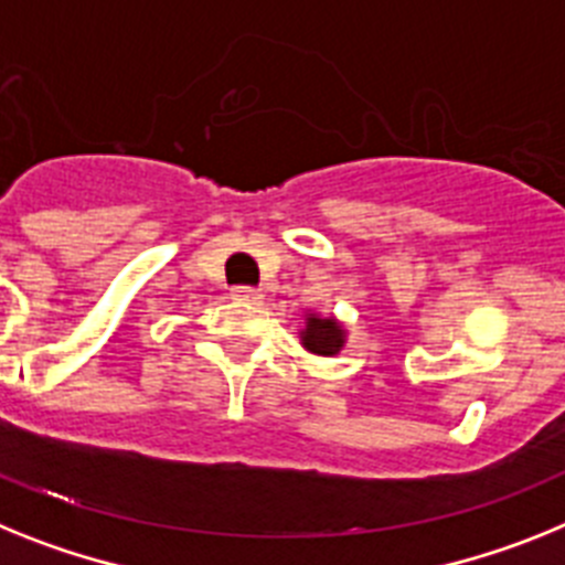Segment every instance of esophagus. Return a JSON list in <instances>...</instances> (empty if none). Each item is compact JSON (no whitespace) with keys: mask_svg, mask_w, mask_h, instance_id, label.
Returning <instances> with one entry per match:
<instances>
[{"mask_svg":"<svg viewBox=\"0 0 565 565\" xmlns=\"http://www.w3.org/2000/svg\"><path fill=\"white\" fill-rule=\"evenodd\" d=\"M233 298L235 301H244V303H262V289L255 287H233Z\"/></svg>","mask_w":565,"mask_h":565,"instance_id":"34e87169","label":"esophagus"}]
</instances>
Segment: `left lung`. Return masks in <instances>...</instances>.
Returning a JSON list of instances; mask_svg holds the SVG:
<instances>
[{
    "label": "left lung",
    "instance_id": "obj_1",
    "mask_svg": "<svg viewBox=\"0 0 565 565\" xmlns=\"http://www.w3.org/2000/svg\"><path fill=\"white\" fill-rule=\"evenodd\" d=\"M301 343L303 350L316 352V355L332 358L343 350V343H347V330H343L341 323L335 318H321L316 312L307 316V327L301 330Z\"/></svg>",
    "mask_w": 565,
    "mask_h": 565
}]
</instances>
